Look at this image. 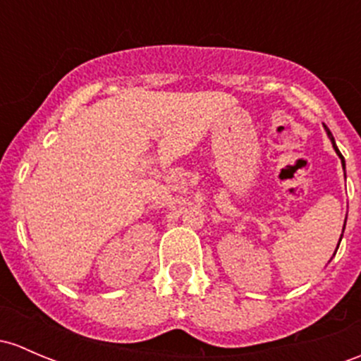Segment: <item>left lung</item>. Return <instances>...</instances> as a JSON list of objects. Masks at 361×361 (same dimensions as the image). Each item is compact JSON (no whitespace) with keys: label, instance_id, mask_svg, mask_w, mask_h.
Listing matches in <instances>:
<instances>
[{"label":"left lung","instance_id":"8db88e82","mask_svg":"<svg viewBox=\"0 0 361 361\" xmlns=\"http://www.w3.org/2000/svg\"><path fill=\"white\" fill-rule=\"evenodd\" d=\"M324 128H325V133H327L329 140H331V142H332V147H334V150H336V154L339 155V159H341V164H343V169H344V168H346V162H344V157H343V154H341L339 149H337V145H336V140H334V136H332L331 130H329V128L325 126V124H324ZM344 176H346V173H344ZM344 226H346V223H344ZM343 233H344V228H343ZM343 233H341V238H343ZM339 242H341V240H339ZM337 247H339V245H337Z\"/></svg>","mask_w":361,"mask_h":361}]
</instances>
